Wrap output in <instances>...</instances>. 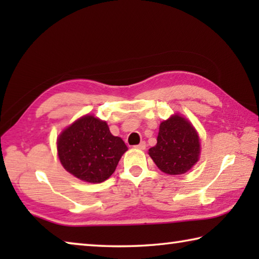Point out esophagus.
Instances as JSON below:
<instances>
[{"label":"esophagus","instance_id":"obj_1","mask_svg":"<svg viewBox=\"0 0 259 259\" xmlns=\"http://www.w3.org/2000/svg\"><path fill=\"white\" fill-rule=\"evenodd\" d=\"M146 146H147L146 143H145V142H142L140 144H138V145H136L135 147L138 148V150H142V151H143V150H145Z\"/></svg>","mask_w":259,"mask_h":259}]
</instances>
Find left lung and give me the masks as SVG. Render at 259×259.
I'll return each instance as SVG.
<instances>
[{"mask_svg": "<svg viewBox=\"0 0 259 259\" xmlns=\"http://www.w3.org/2000/svg\"><path fill=\"white\" fill-rule=\"evenodd\" d=\"M156 140L148 154L164 174L183 175L199 161V135L191 122L179 114L161 122Z\"/></svg>", "mask_w": 259, "mask_h": 259, "instance_id": "1", "label": "left lung"}]
</instances>
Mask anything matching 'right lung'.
<instances>
[{
	"label": "right lung",
	"instance_id": "obj_1",
	"mask_svg": "<svg viewBox=\"0 0 259 259\" xmlns=\"http://www.w3.org/2000/svg\"><path fill=\"white\" fill-rule=\"evenodd\" d=\"M57 151L69 174L83 182L98 184L112 176L128 147L111 134L106 122L84 115L59 135Z\"/></svg>",
	"mask_w": 259,
	"mask_h": 259
}]
</instances>
